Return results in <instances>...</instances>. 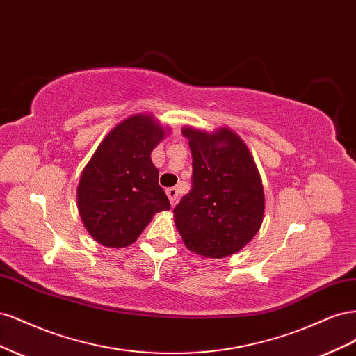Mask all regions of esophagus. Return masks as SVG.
Segmentation results:
<instances>
[{
    "label": "esophagus",
    "mask_w": 356,
    "mask_h": 356,
    "mask_svg": "<svg viewBox=\"0 0 356 356\" xmlns=\"http://www.w3.org/2000/svg\"><path fill=\"white\" fill-rule=\"evenodd\" d=\"M166 195L169 197V202L172 207H175L177 199H178V190L175 187H169V188H166Z\"/></svg>",
    "instance_id": "34e87169"
}]
</instances>
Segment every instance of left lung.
<instances>
[{"instance_id":"1","label":"left lung","mask_w":356,"mask_h":356,"mask_svg":"<svg viewBox=\"0 0 356 356\" xmlns=\"http://www.w3.org/2000/svg\"><path fill=\"white\" fill-rule=\"evenodd\" d=\"M193 188L174 208L182 242L204 258H224L252 241L264 218L260 172L243 139L230 127L213 132L186 124Z\"/></svg>"}]
</instances>
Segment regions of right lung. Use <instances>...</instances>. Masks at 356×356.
<instances>
[{
    "instance_id": "right-lung-1",
    "label": "right lung",
    "mask_w": 356,
    "mask_h": 356,
    "mask_svg": "<svg viewBox=\"0 0 356 356\" xmlns=\"http://www.w3.org/2000/svg\"><path fill=\"white\" fill-rule=\"evenodd\" d=\"M169 134L153 114H132L106 134L84 166L77 208L84 229L102 246L132 245L154 213L170 209L152 161Z\"/></svg>"
}]
</instances>
